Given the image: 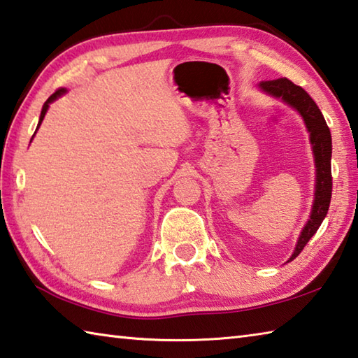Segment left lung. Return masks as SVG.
<instances>
[{
    "instance_id": "obj_1",
    "label": "left lung",
    "mask_w": 358,
    "mask_h": 358,
    "mask_svg": "<svg viewBox=\"0 0 358 358\" xmlns=\"http://www.w3.org/2000/svg\"><path fill=\"white\" fill-rule=\"evenodd\" d=\"M259 87L264 92L287 101L289 106L296 108L301 113L310 133V141L313 144L316 162L315 203L308 222L303 227L301 238H299L296 250L289 258L291 262V259H294L303 250V247L307 245L310 238L320 229L329 211L330 199H332V166H330V159H332V136H330V129L327 127L326 119H324L322 113L320 111V108H317L313 99L301 86H296L294 83L289 81L288 78L262 81L259 83Z\"/></svg>"
}]
</instances>
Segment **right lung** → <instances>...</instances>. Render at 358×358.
I'll list each match as a JSON object with an SVG mask.
<instances>
[{"instance_id":"right-lung-1","label":"right lung","mask_w":358,"mask_h":358,"mask_svg":"<svg viewBox=\"0 0 358 358\" xmlns=\"http://www.w3.org/2000/svg\"><path fill=\"white\" fill-rule=\"evenodd\" d=\"M64 92H66V89H57L56 92L53 94V95H50V99L45 101V105H43V108H42V113H41V119H38V125H37V128L41 127V123H42V120H43V117H45V113H47V109H48V106H50V103L51 101H55L57 96H61Z\"/></svg>"}]
</instances>
